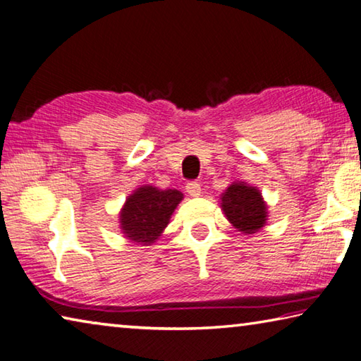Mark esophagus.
I'll return each instance as SVG.
<instances>
[{"label": "esophagus", "mask_w": 361, "mask_h": 361, "mask_svg": "<svg viewBox=\"0 0 361 361\" xmlns=\"http://www.w3.org/2000/svg\"><path fill=\"white\" fill-rule=\"evenodd\" d=\"M186 192L191 195V197H199L202 194V186L197 181H191L186 185Z\"/></svg>", "instance_id": "obj_1"}]
</instances>
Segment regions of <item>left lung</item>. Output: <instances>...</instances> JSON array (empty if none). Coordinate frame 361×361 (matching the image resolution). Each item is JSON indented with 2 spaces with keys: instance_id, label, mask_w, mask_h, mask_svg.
<instances>
[{
  "instance_id": "8db88e82",
  "label": "left lung",
  "mask_w": 361,
  "mask_h": 361,
  "mask_svg": "<svg viewBox=\"0 0 361 361\" xmlns=\"http://www.w3.org/2000/svg\"><path fill=\"white\" fill-rule=\"evenodd\" d=\"M221 210L242 234H255L267 223V204L261 191L245 181H234L221 194Z\"/></svg>"
}]
</instances>
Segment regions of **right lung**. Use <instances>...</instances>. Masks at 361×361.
Listing matches in <instances>:
<instances>
[{
  "instance_id": "1",
  "label": "right lung",
  "mask_w": 361,
  "mask_h": 361,
  "mask_svg": "<svg viewBox=\"0 0 361 361\" xmlns=\"http://www.w3.org/2000/svg\"><path fill=\"white\" fill-rule=\"evenodd\" d=\"M183 200L178 189H159L152 185L137 188L127 195L119 212V228L126 239L137 245H152L167 228Z\"/></svg>"
}]
</instances>
